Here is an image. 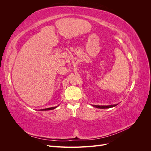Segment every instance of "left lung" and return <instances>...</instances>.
I'll use <instances>...</instances> for the list:
<instances>
[{
    "instance_id": "1",
    "label": "left lung",
    "mask_w": 151,
    "mask_h": 151,
    "mask_svg": "<svg viewBox=\"0 0 151 151\" xmlns=\"http://www.w3.org/2000/svg\"><path fill=\"white\" fill-rule=\"evenodd\" d=\"M117 104H113V105H108V106H99V105H93V106L97 108H101V109H104V108H109L111 107L116 106Z\"/></svg>"
}]
</instances>
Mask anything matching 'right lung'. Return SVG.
I'll return each mask as SVG.
<instances>
[{"mask_svg":"<svg viewBox=\"0 0 151 151\" xmlns=\"http://www.w3.org/2000/svg\"><path fill=\"white\" fill-rule=\"evenodd\" d=\"M57 106L55 107H52V108H45V109H40L41 111H46V110H51V109H53L55 108H56Z\"/></svg>","mask_w":151,"mask_h":151,"instance_id":"1","label":"right lung"}]
</instances>
